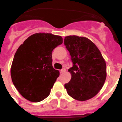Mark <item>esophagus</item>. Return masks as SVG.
Returning <instances> with one entry per match:
<instances>
[{"label":"esophagus","mask_w":122,"mask_h":122,"mask_svg":"<svg viewBox=\"0 0 122 122\" xmlns=\"http://www.w3.org/2000/svg\"><path fill=\"white\" fill-rule=\"evenodd\" d=\"M66 71V68H63V69H62L61 70H60V72L61 73H64Z\"/></svg>","instance_id":"34e87169"}]
</instances>
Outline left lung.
I'll list each match as a JSON object with an SVG mask.
<instances>
[{
	"label": "left lung",
	"instance_id": "obj_1",
	"mask_svg": "<svg viewBox=\"0 0 122 122\" xmlns=\"http://www.w3.org/2000/svg\"><path fill=\"white\" fill-rule=\"evenodd\" d=\"M64 45L73 66L69 69L71 81L65 84L69 96L78 101L93 98L104 85L107 77L105 60L97 46L85 37L68 36Z\"/></svg>",
	"mask_w": 122,
	"mask_h": 122
}]
</instances>
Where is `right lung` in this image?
<instances>
[{"label": "right lung", "mask_w": 122, "mask_h": 122, "mask_svg": "<svg viewBox=\"0 0 122 122\" xmlns=\"http://www.w3.org/2000/svg\"><path fill=\"white\" fill-rule=\"evenodd\" d=\"M62 43L60 36L36 33L18 48L10 75L14 86L25 99L37 103L48 96L60 75L52 66V51Z\"/></svg>", "instance_id": "right-lung-1"}]
</instances>
